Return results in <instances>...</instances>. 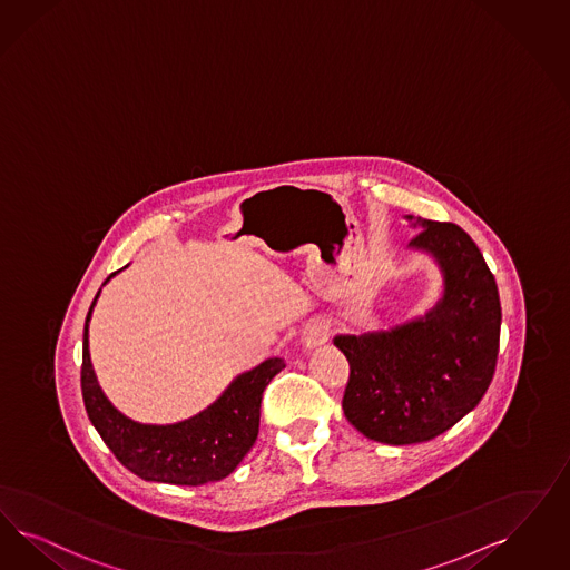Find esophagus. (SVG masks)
<instances>
[{
    "mask_svg": "<svg viewBox=\"0 0 570 570\" xmlns=\"http://www.w3.org/2000/svg\"><path fill=\"white\" fill-rule=\"evenodd\" d=\"M328 336H331V326L324 324V322H314L303 334V341H305L307 347H315V345L326 343Z\"/></svg>",
    "mask_w": 570,
    "mask_h": 570,
    "instance_id": "34e87169",
    "label": "esophagus"
}]
</instances>
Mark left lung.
I'll return each mask as SVG.
<instances>
[{
	"label": "left lung",
	"mask_w": 570,
	"mask_h": 570,
	"mask_svg": "<svg viewBox=\"0 0 570 570\" xmlns=\"http://www.w3.org/2000/svg\"><path fill=\"white\" fill-rule=\"evenodd\" d=\"M416 223L411 246L428 250L444 275L440 303L387 333L334 338L350 362L345 416L385 444H419L451 430L489 390L499 355L501 303L480 248L454 223Z\"/></svg>",
	"instance_id": "8db88e82"
}]
</instances>
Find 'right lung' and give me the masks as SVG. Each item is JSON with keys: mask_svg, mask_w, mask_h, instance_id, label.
<instances>
[{"mask_svg": "<svg viewBox=\"0 0 570 570\" xmlns=\"http://www.w3.org/2000/svg\"><path fill=\"white\" fill-rule=\"evenodd\" d=\"M97 296L83 326L81 395L86 413L102 442L124 468L149 482L199 487L227 478L253 449L263 392L286 362L269 357L253 371L239 374L213 406L189 421L177 425H142L111 406L92 371L88 322Z\"/></svg>", "mask_w": 570, "mask_h": 570, "instance_id": "1", "label": "right lung"}]
</instances>
